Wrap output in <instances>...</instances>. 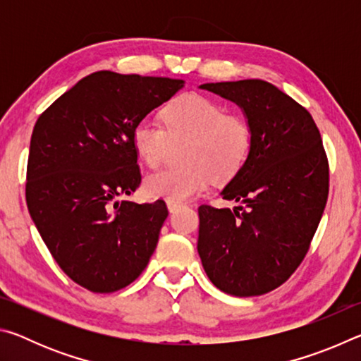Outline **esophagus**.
Instances as JSON below:
<instances>
[{"mask_svg": "<svg viewBox=\"0 0 361 361\" xmlns=\"http://www.w3.org/2000/svg\"><path fill=\"white\" fill-rule=\"evenodd\" d=\"M180 204H176V202H167V209H169V212L170 213H175L176 210H178L180 209Z\"/></svg>", "mask_w": 361, "mask_h": 361, "instance_id": "1", "label": "esophagus"}]
</instances>
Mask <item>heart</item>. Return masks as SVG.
<instances>
[{
	"label": "heart",
	"mask_w": 361,
	"mask_h": 361,
	"mask_svg": "<svg viewBox=\"0 0 361 361\" xmlns=\"http://www.w3.org/2000/svg\"><path fill=\"white\" fill-rule=\"evenodd\" d=\"M188 140L181 159L186 166L169 167L146 176L145 192L149 197L183 202L204 191L212 176L224 181L245 166L253 146V130L242 116L228 114L221 103L188 92L164 108L162 124L142 119L132 132L140 161L157 167L170 142Z\"/></svg>",
	"instance_id": "heart-1"
}]
</instances>
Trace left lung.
I'll list each match as a JSON object with an SVG mask.
<instances>
[{
  "instance_id": "8db88e82",
  "label": "left lung",
  "mask_w": 361,
  "mask_h": 361,
  "mask_svg": "<svg viewBox=\"0 0 361 361\" xmlns=\"http://www.w3.org/2000/svg\"><path fill=\"white\" fill-rule=\"evenodd\" d=\"M200 89L242 108L253 146L219 192L240 205L199 207L197 252L216 288L240 298L264 295L301 264L325 210L329 169L320 132L307 109L271 82L243 79Z\"/></svg>"
}]
</instances>
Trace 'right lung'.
<instances>
[{"label": "right lung", "mask_w": 361, "mask_h": 361, "mask_svg": "<svg viewBox=\"0 0 361 361\" xmlns=\"http://www.w3.org/2000/svg\"><path fill=\"white\" fill-rule=\"evenodd\" d=\"M183 79L97 71L52 103L30 142L27 205L60 269L94 293L130 285L169 215L164 200H119L142 181L132 132Z\"/></svg>", "instance_id": "right-lung-1"}]
</instances>
